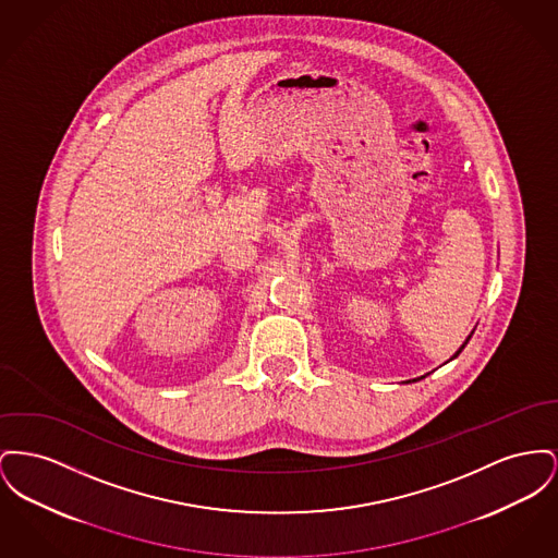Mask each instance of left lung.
Segmentation results:
<instances>
[{"mask_svg": "<svg viewBox=\"0 0 558 558\" xmlns=\"http://www.w3.org/2000/svg\"><path fill=\"white\" fill-rule=\"evenodd\" d=\"M470 337H472V332H470V335H468V337H465V341H463V343H461V348H459L458 352H456V354H453V356H451V359H449V361H453V359H458L459 352H461V350H463V348H465V343H468V341H470ZM449 361H447V362H449ZM424 377H426V375H422V377H417V379H413V381H420V379H424ZM404 384H411V381H404Z\"/></svg>", "mask_w": 558, "mask_h": 558, "instance_id": "left-lung-1", "label": "left lung"}]
</instances>
